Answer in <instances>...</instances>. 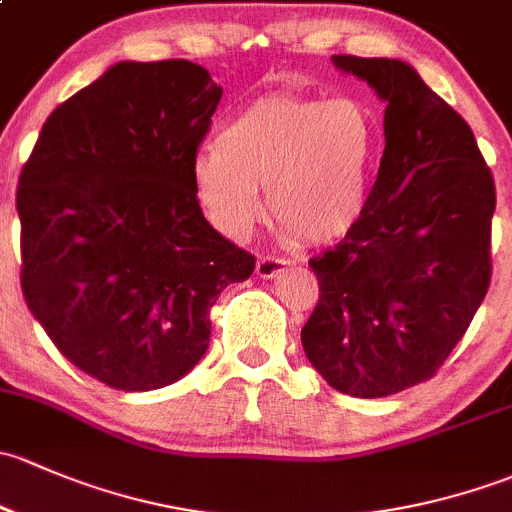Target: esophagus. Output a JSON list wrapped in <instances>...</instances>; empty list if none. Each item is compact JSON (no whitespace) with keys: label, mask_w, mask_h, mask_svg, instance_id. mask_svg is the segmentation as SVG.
<instances>
[{"label":"esophagus","mask_w":512,"mask_h":512,"mask_svg":"<svg viewBox=\"0 0 512 512\" xmlns=\"http://www.w3.org/2000/svg\"><path fill=\"white\" fill-rule=\"evenodd\" d=\"M288 266H291V263H288L286 258L263 256V258H258V263H256V276L263 278V281H268V278L281 276Z\"/></svg>","instance_id":"34e87169"}]
</instances>
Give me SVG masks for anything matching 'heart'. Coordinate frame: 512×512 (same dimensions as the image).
Listing matches in <instances>:
<instances>
[{"label":"heart","mask_w":512,"mask_h":512,"mask_svg":"<svg viewBox=\"0 0 512 512\" xmlns=\"http://www.w3.org/2000/svg\"><path fill=\"white\" fill-rule=\"evenodd\" d=\"M379 142L365 100L271 93L231 113L217 145L194 157V194L221 234L244 239L268 187V209L288 236L335 244L365 217Z\"/></svg>","instance_id":"1"}]
</instances>
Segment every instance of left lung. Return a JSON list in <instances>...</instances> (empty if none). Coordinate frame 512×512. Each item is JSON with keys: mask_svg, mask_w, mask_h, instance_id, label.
I'll return each mask as SVG.
<instances>
[{"mask_svg": "<svg viewBox=\"0 0 512 512\" xmlns=\"http://www.w3.org/2000/svg\"><path fill=\"white\" fill-rule=\"evenodd\" d=\"M384 108L367 212L310 261L320 300L305 357L342 394L389 397L444 365L491 283L495 184L466 120L399 59L333 56Z\"/></svg>", "mask_w": 512, "mask_h": 512, "instance_id": "obj_1", "label": "left lung"}]
</instances>
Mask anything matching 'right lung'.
Here are the masks:
<instances>
[{
	"mask_svg": "<svg viewBox=\"0 0 512 512\" xmlns=\"http://www.w3.org/2000/svg\"><path fill=\"white\" fill-rule=\"evenodd\" d=\"M219 100L199 63L120 61L49 115L21 170L26 308L113 389L150 392L194 370L217 295L254 273L194 194Z\"/></svg>",
	"mask_w": 512,
	"mask_h": 512,
	"instance_id": "1",
	"label": "right lung"
}]
</instances>
